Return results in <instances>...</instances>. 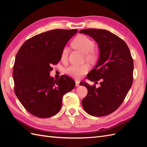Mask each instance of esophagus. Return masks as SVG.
I'll return each mask as SVG.
<instances>
[{
    "label": "esophagus",
    "mask_w": 147,
    "mask_h": 147,
    "mask_svg": "<svg viewBox=\"0 0 147 147\" xmlns=\"http://www.w3.org/2000/svg\"><path fill=\"white\" fill-rule=\"evenodd\" d=\"M75 84H76V86H79L80 85V82L79 81L76 80L75 82Z\"/></svg>",
    "instance_id": "1"
}]
</instances>
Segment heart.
Segmentation results:
<instances>
[{
	"instance_id": "b5f03b06",
	"label": "heart",
	"mask_w": 147,
	"mask_h": 147,
	"mask_svg": "<svg viewBox=\"0 0 147 147\" xmlns=\"http://www.w3.org/2000/svg\"><path fill=\"white\" fill-rule=\"evenodd\" d=\"M72 45L74 48L79 50L83 54H86V59L88 61H92L95 59V54L93 50L95 47V43L88 36L83 35L77 36L72 42ZM69 54V49L67 47H64L62 50L61 58L62 61L67 60ZM88 71V66L86 64L81 65H72L65 69V73L69 76L75 78H80L83 74Z\"/></svg>"
}]
</instances>
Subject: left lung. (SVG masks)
Instances as JSON below:
<instances>
[{"label":"left lung","instance_id":"8db88e82","mask_svg":"<svg viewBox=\"0 0 147 147\" xmlns=\"http://www.w3.org/2000/svg\"><path fill=\"white\" fill-rule=\"evenodd\" d=\"M91 36L97 43L99 57L87 78L100 86H90L86 82L88 93L82 100L87 113L96 117L105 116L114 112L125 98L132 86L133 61L126 43L117 35L105 30L85 29L80 31Z\"/></svg>","mask_w":147,"mask_h":147}]
</instances>
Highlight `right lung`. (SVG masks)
Here are the masks:
<instances>
[{
	"label": "right lung",
	"mask_w": 147,
	"mask_h": 147,
	"mask_svg": "<svg viewBox=\"0 0 147 147\" xmlns=\"http://www.w3.org/2000/svg\"><path fill=\"white\" fill-rule=\"evenodd\" d=\"M77 30H53L24 42L16 56L12 72L14 92L30 114L47 118L60 111L63 95L75 86L71 78L50 76L52 65L61 60L62 50Z\"/></svg>",
	"instance_id": "add662e5"
}]
</instances>
